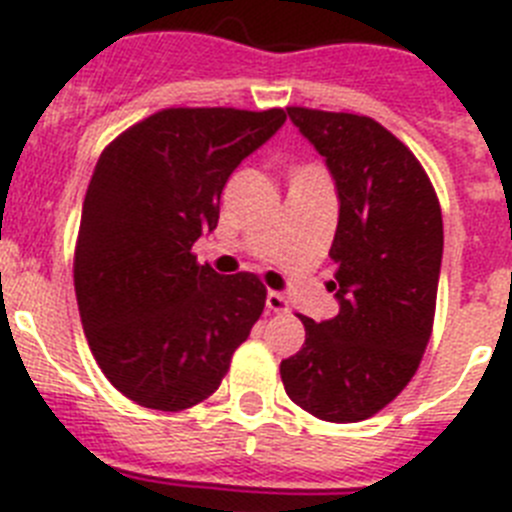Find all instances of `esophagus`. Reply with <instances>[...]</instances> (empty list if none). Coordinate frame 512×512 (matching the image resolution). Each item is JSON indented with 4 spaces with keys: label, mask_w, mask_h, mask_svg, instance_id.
<instances>
[{
    "label": "esophagus",
    "mask_w": 512,
    "mask_h": 512,
    "mask_svg": "<svg viewBox=\"0 0 512 512\" xmlns=\"http://www.w3.org/2000/svg\"><path fill=\"white\" fill-rule=\"evenodd\" d=\"M267 311H273V313H285L288 311V298L280 293V290H267Z\"/></svg>",
    "instance_id": "34e87169"
}]
</instances>
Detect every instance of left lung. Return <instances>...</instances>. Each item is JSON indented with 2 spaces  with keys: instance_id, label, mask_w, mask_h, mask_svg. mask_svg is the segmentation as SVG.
<instances>
[{
  "instance_id": "1",
  "label": "left lung",
  "mask_w": 512,
  "mask_h": 512,
  "mask_svg": "<svg viewBox=\"0 0 512 512\" xmlns=\"http://www.w3.org/2000/svg\"><path fill=\"white\" fill-rule=\"evenodd\" d=\"M319 150L339 196L331 242L334 319L301 316L306 342L280 362L285 393L311 416L357 423L382 411L416 375L431 339L444 224L416 155L382 124L288 107Z\"/></svg>"
}]
</instances>
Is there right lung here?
Wrapping results in <instances>:
<instances>
[{"label": "right lung", "instance_id": "1", "mask_svg": "<svg viewBox=\"0 0 512 512\" xmlns=\"http://www.w3.org/2000/svg\"><path fill=\"white\" fill-rule=\"evenodd\" d=\"M283 109H163L101 153L78 227L73 283L84 334L114 388L155 411L209 398L250 336L267 290L199 265L219 201Z\"/></svg>", "mask_w": 512, "mask_h": 512}]
</instances>
